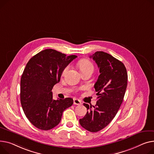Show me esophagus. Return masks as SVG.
<instances>
[{
  "mask_svg": "<svg viewBox=\"0 0 154 154\" xmlns=\"http://www.w3.org/2000/svg\"><path fill=\"white\" fill-rule=\"evenodd\" d=\"M74 104L77 105H82V101L79 99L74 98Z\"/></svg>",
  "mask_w": 154,
  "mask_h": 154,
  "instance_id": "1",
  "label": "esophagus"
}]
</instances>
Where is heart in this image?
<instances>
[{
	"label": "heart",
	"instance_id": "b5f03b06",
	"mask_svg": "<svg viewBox=\"0 0 154 154\" xmlns=\"http://www.w3.org/2000/svg\"><path fill=\"white\" fill-rule=\"evenodd\" d=\"M69 66H66L63 70V74H64L67 72V71L69 69ZM79 67L81 71V72H83L87 70L88 69H93L94 70V66L92 63L87 59H83L79 61Z\"/></svg>",
	"mask_w": 154,
	"mask_h": 154
}]
</instances>
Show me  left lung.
Instances as JSON below:
<instances>
[{"label":"left lung","mask_w":154,"mask_h":154,"mask_svg":"<svg viewBox=\"0 0 154 154\" xmlns=\"http://www.w3.org/2000/svg\"><path fill=\"white\" fill-rule=\"evenodd\" d=\"M97 63L100 75L94 85L97 101L85 116L79 119L80 125L86 130L95 132L105 128L118 112L123 101L128 85V74L124 64L111 55L97 51L90 57Z\"/></svg>","instance_id":"left-lung-1"}]
</instances>
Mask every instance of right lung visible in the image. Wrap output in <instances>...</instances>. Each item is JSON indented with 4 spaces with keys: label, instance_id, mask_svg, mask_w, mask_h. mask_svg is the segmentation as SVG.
<instances>
[{
    "label": "right lung",
    "instance_id": "right-lung-1",
    "mask_svg": "<svg viewBox=\"0 0 154 154\" xmlns=\"http://www.w3.org/2000/svg\"><path fill=\"white\" fill-rule=\"evenodd\" d=\"M76 57L47 49L26 64L20 81V101L25 115L36 128L53 129L60 122L63 111L72 105L71 98L53 100L51 90L60 81L64 68Z\"/></svg>",
    "mask_w": 154,
    "mask_h": 154
}]
</instances>
